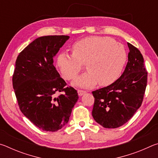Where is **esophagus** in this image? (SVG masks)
<instances>
[{
  "label": "esophagus",
  "instance_id": "obj_1",
  "mask_svg": "<svg viewBox=\"0 0 158 158\" xmlns=\"http://www.w3.org/2000/svg\"><path fill=\"white\" fill-rule=\"evenodd\" d=\"M77 93H78V95L79 96H81L84 94H85V93H86V91H85V90H77Z\"/></svg>",
  "mask_w": 158,
  "mask_h": 158
}]
</instances>
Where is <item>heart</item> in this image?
<instances>
[{
    "instance_id": "heart-1",
    "label": "heart",
    "mask_w": 158,
    "mask_h": 158,
    "mask_svg": "<svg viewBox=\"0 0 158 158\" xmlns=\"http://www.w3.org/2000/svg\"><path fill=\"white\" fill-rule=\"evenodd\" d=\"M73 54L61 52L56 65L65 80H73L85 64L88 72L79 77L73 85L92 88L111 85L119 78L127 62L124 46L109 37L90 36L77 41L72 47Z\"/></svg>"
}]
</instances>
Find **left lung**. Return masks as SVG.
Masks as SVG:
<instances>
[{"label":"left lung","instance_id":"obj_1","mask_svg":"<svg viewBox=\"0 0 158 158\" xmlns=\"http://www.w3.org/2000/svg\"><path fill=\"white\" fill-rule=\"evenodd\" d=\"M128 62L122 75L113 84L93 91L92 115L105 128H116L129 121L142 104L147 85L143 58L137 47L127 42Z\"/></svg>","mask_w":158,"mask_h":158}]
</instances>
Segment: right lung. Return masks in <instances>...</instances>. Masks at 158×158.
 I'll list each match as a JSON object with an SVG mask.
<instances>
[{"mask_svg": "<svg viewBox=\"0 0 158 158\" xmlns=\"http://www.w3.org/2000/svg\"><path fill=\"white\" fill-rule=\"evenodd\" d=\"M68 35L38 37L19 53L12 85L21 111L40 129L56 132L68 123L79 96L66 86L53 65V57Z\"/></svg>", "mask_w": 158, "mask_h": 158, "instance_id": "obj_1", "label": "right lung"}]
</instances>
